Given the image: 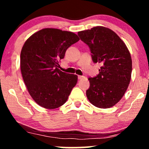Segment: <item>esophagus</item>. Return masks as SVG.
Instances as JSON below:
<instances>
[{"label": "esophagus", "mask_w": 149, "mask_h": 149, "mask_svg": "<svg viewBox=\"0 0 149 149\" xmlns=\"http://www.w3.org/2000/svg\"><path fill=\"white\" fill-rule=\"evenodd\" d=\"M84 78H85L84 76H79L78 77V79H79V80H81V79H84Z\"/></svg>", "instance_id": "esophagus-1"}]
</instances>
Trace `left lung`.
Segmentation results:
<instances>
[{"instance_id":"8db88e82","label":"left lung","mask_w":149,"mask_h":149,"mask_svg":"<svg viewBox=\"0 0 149 149\" xmlns=\"http://www.w3.org/2000/svg\"><path fill=\"white\" fill-rule=\"evenodd\" d=\"M90 49L94 63H100L99 74L89 78V101L100 109L115 105L123 96L131 80L132 61L125 44L113 30L103 26L78 32Z\"/></svg>"}]
</instances>
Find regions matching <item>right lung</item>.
<instances>
[{
	"instance_id": "1",
	"label": "right lung",
	"mask_w": 149,
	"mask_h": 149,
	"mask_svg": "<svg viewBox=\"0 0 149 149\" xmlns=\"http://www.w3.org/2000/svg\"><path fill=\"white\" fill-rule=\"evenodd\" d=\"M79 40L76 34L45 28L26 40L20 54L24 81L32 99L40 107L54 109L67 101L78 77L58 69L69 47Z\"/></svg>"
}]
</instances>
